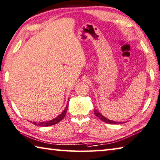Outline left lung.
Returning <instances> with one entry per match:
<instances>
[{
  "label": "left lung",
  "mask_w": 160,
  "mask_h": 160,
  "mask_svg": "<svg viewBox=\"0 0 160 160\" xmlns=\"http://www.w3.org/2000/svg\"><path fill=\"white\" fill-rule=\"evenodd\" d=\"M95 115L97 116L99 119H100L101 120L103 121V122H106V123H108V124H112V125H115V124H122V123L124 122H115V121L109 120V119L106 118L105 117H104L102 115V114H101L97 110H95Z\"/></svg>",
  "instance_id": "1"
}]
</instances>
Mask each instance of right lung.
<instances>
[{
  "mask_svg": "<svg viewBox=\"0 0 160 160\" xmlns=\"http://www.w3.org/2000/svg\"><path fill=\"white\" fill-rule=\"evenodd\" d=\"M68 108V103L66 106V108H65V110L62 111V112L61 114H60V115L58 117H56V118L54 119H52V120H51L46 121V122H32V123H33L35 125H38L40 127H48V126L55 125V124L59 122L60 121H61L62 119L64 118V117L65 116V114H66V112H67Z\"/></svg>",
  "mask_w": 160,
  "mask_h": 160,
  "instance_id": "right-lung-1",
  "label": "right lung"
}]
</instances>
